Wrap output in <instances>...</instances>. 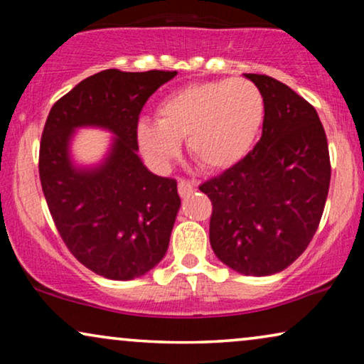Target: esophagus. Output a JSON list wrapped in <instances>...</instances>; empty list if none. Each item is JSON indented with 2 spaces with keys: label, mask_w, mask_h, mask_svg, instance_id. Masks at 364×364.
Wrapping results in <instances>:
<instances>
[{
  "label": "esophagus",
  "mask_w": 364,
  "mask_h": 364,
  "mask_svg": "<svg viewBox=\"0 0 364 364\" xmlns=\"http://www.w3.org/2000/svg\"><path fill=\"white\" fill-rule=\"evenodd\" d=\"M178 193H181V197H187L191 196L193 191H197V182L193 181H186V178H178Z\"/></svg>",
  "instance_id": "1"
}]
</instances>
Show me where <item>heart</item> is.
<instances>
[{
	"label": "heart",
	"instance_id": "heart-1",
	"mask_svg": "<svg viewBox=\"0 0 364 364\" xmlns=\"http://www.w3.org/2000/svg\"><path fill=\"white\" fill-rule=\"evenodd\" d=\"M265 119L260 89L245 79L197 82L168 94L157 106V122L137 124V142L149 161L164 166L181 139L205 171L235 166L255 144Z\"/></svg>",
	"mask_w": 364,
	"mask_h": 364
}]
</instances>
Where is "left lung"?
Instances as JSON below:
<instances>
[{
	"label": "left lung",
	"mask_w": 364,
	"mask_h": 364,
	"mask_svg": "<svg viewBox=\"0 0 364 364\" xmlns=\"http://www.w3.org/2000/svg\"><path fill=\"white\" fill-rule=\"evenodd\" d=\"M245 77L265 99L260 141L198 188L212 202L210 245L218 260L243 275L265 277L306 250L320 225L331 166L316 109L270 76Z\"/></svg>",
	"instance_id": "left-lung-1"
}]
</instances>
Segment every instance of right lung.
Wrapping results in <instances>:
<instances>
[{
    "instance_id": "right-lung-1",
    "label": "right lung",
    "mask_w": 364,
    "mask_h": 364,
    "mask_svg": "<svg viewBox=\"0 0 364 364\" xmlns=\"http://www.w3.org/2000/svg\"><path fill=\"white\" fill-rule=\"evenodd\" d=\"M177 71L89 76L49 111L39 146V178L49 212L69 252L97 275L132 280L166 255L181 197L176 178L154 176L137 156L144 104ZM111 130L101 166L76 168L68 142L77 127Z\"/></svg>"
}]
</instances>
